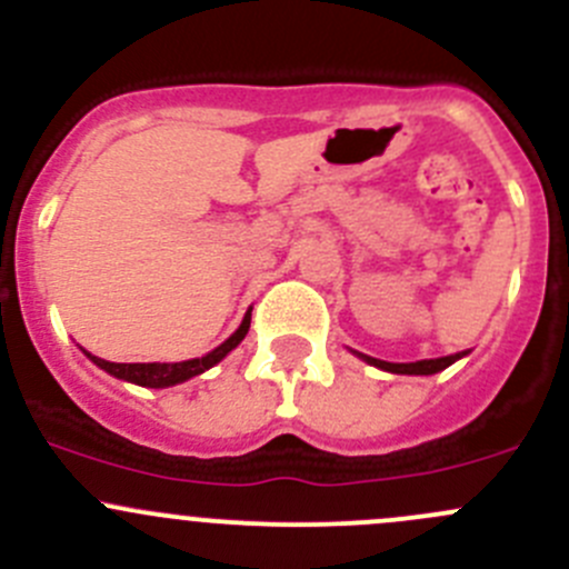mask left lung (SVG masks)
Masks as SVG:
<instances>
[{
    "label": "left lung",
    "instance_id": "left-lung-1",
    "mask_svg": "<svg viewBox=\"0 0 569 569\" xmlns=\"http://www.w3.org/2000/svg\"><path fill=\"white\" fill-rule=\"evenodd\" d=\"M357 357H362L365 362L373 365V368L390 370V373H403V376H431V373H440V370H446L448 365H453V362H457V359L468 357V351H462V353H451V357H440V359H420V362H385V359L368 357V353H357Z\"/></svg>",
    "mask_w": 569,
    "mask_h": 569
}]
</instances>
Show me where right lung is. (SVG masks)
<instances>
[{
	"instance_id": "1",
	"label": "right lung",
	"mask_w": 569,
	"mask_h": 569,
	"mask_svg": "<svg viewBox=\"0 0 569 569\" xmlns=\"http://www.w3.org/2000/svg\"><path fill=\"white\" fill-rule=\"evenodd\" d=\"M249 326H251V312H246L243 323L238 326V331H234L229 340H223L221 346L212 348V351L204 353V357L184 359V362H107V359L93 357V353H88V351L86 353H88V359H91L93 365H99L101 370H107V373L116 376V379H123V381H132V385L154 387V390H160V387L182 385V381L193 379V376L204 373V370H210L212 365L221 362V359L227 357L232 348H238L240 340L249 335Z\"/></svg>"
}]
</instances>
